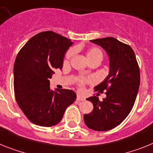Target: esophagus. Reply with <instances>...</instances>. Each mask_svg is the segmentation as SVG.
<instances>
[{
	"label": "esophagus",
	"mask_w": 153,
	"mask_h": 153,
	"mask_svg": "<svg viewBox=\"0 0 153 153\" xmlns=\"http://www.w3.org/2000/svg\"><path fill=\"white\" fill-rule=\"evenodd\" d=\"M76 100H78V101H84V100H85V99L83 98L82 96H79V95H78V96H77Z\"/></svg>",
	"instance_id": "34e87169"
}]
</instances>
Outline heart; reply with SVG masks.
I'll return each mask as SVG.
<instances>
[{"label":"heart","mask_w":153,"mask_h":153,"mask_svg":"<svg viewBox=\"0 0 153 153\" xmlns=\"http://www.w3.org/2000/svg\"><path fill=\"white\" fill-rule=\"evenodd\" d=\"M71 53H72L71 51L68 52V53L66 54L65 61H67L68 60V58L71 57ZM102 57V51H101L99 48H97V47H93V48L90 49L89 51L88 52V60H91V59L95 58V57ZM92 82V78H87V79H85V78H79V79H78V80H77V83H78L79 86L81 88H84L85 85L88 82Z\"/></svg>","instance_id":"obj_1"}]
</instances>
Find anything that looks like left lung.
<instances>
[{
  "label": "left lung",
  "mask_w": 153,
  "mask_h": 153,
  "mask_svg": "<svg viewBox=\"0 0 153 153\" xmlns=\"http://www.w3.org/2000/svg\"><path fill=\"white\" fill-rule=\"evenodd\" d=\"M90 41L106 51L110 58V73L94 88L99 93L105 91L106 97L102 101L96 96L87 99L93 104V110L85 114L84 121L92 130L103 131L118 126L130 114L139 88L140 70L129 45L113 37Z\"/></svg>",
  "instance_id": "obj_1"
}]
</instances>
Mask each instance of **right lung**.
I'll use <instances>...</instances> for the list:
<instances>
[{
	"mask_svg": "<svg viewBox=\"0 0 153 153\" xmlns=\"http://www.w3.org/2000/svg\"><path fill=\"white\" fill-rule=\"evenodd\" d=\"M72 42L53 31L39 33L18 53L14 65L15 100L26 117L43 127L54 126L66 108L76 100L70 89H51L53 68H62L63 59Z\"/></svg>",
	"mask_w": 153,
	"mask_h": 153,
	"instance_id": "1",
	"label": "right lung"
}]
</instances>
